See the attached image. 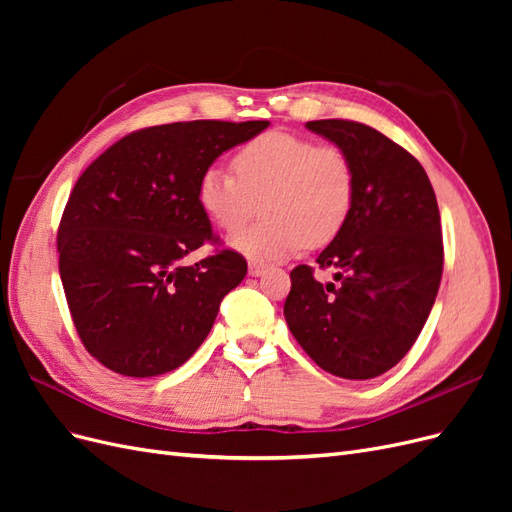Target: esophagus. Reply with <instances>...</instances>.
<instances>
[{
	"instance_id": "1",
	"label": "esophagus",
	"mask_w": 512,
	"mask_h": 512,
	"mask_svg": "<svg viewBox=\"0 0 512 512\" xmlns=\"http://www.w3.org/2000/svg\"><path fill=\"white\" fill-rule=\"evenodd\" d=\"M247 269H250V275L258 277L267 271V265L262 260H250V265H247Z\"/></svg>"
}]
</instances>
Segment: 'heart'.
Listing matches in <instances>:
<instances>
[{
    "label": "heart",
    "instance_id": "obj_1",
    "mask_svg": "<svg viewBox=\"0 0 512 512\" xmlns=\"http://www.w3.org/2000/svg\"><path fill=\"white\" fill-rule=\"evenodd\" d=\"M232 170L209 166L198 177L196 200L224 232H239L262 211L258 226L232 239L252 258H284L307 245L331 243L354 203V166L331 143L284 130L247 141L232 156Z\"/></svg>",
    "mask_w": 512,
    "mask_h": 512
}]
</instances>
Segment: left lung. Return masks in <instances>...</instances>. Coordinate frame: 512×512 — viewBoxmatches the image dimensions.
<instances>
[{"instance_id": "left-lung-1", "label": "left lung", "mask_w": 512, "mask_h": 512, "mask_svg": "<svg viewBox=\"0 0 512 512\" xmlns=\"http://www.w3.org/2000/svg\"><path fill=\"white\" fill-rule=\"evenodd\" d=\"M354 166V203L316 258L333 269L290 271L284 316L312 361L333 376L369 380L395 367L423 331L442 280L438 200L418 160L382 132L348 119L307 121Z\"/></svg>"}]
</instances>
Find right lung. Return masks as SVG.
I'll list each match as a JSON object with an SVG mask.
<instances>
[{
    "label": "right lung",
    "instance_id": "1",
    "mask_svg": "<svg viewBox=\"0 0 512 512\" xmlns=\"http://www.w3.org/2000/svg\"><path fill=\"white\" fill-rule=\"evenodd\" d=\"M269 121H177L136 130L76 181L57 230L59 275L85 350L115 374L173 371L209 335L226 294L247 273L235 250L183 265L220 245L196 183L224 151Z\"/></svg>",
    "mask_w": 512,
    "mask_h": 512
}]
</instances>
